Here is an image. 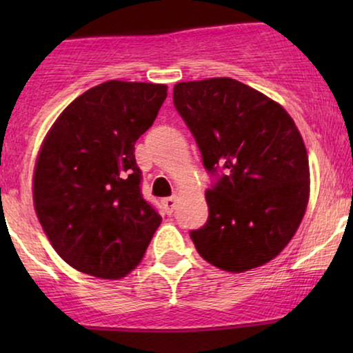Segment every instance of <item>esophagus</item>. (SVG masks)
Segmentation results:
<instances>
[{
    "mask_svg": "<svg viewBox=\"0 0 353 353\" xmlns=\"http://www.w3.org/2000/svg\"><path fill=\"white\" fill-rule=\"evenodd\" d=\"M176 202H177V197H165V199H163V205L165 209V212L171 214L174 209H176Z\"/></svg>",
    "mask_w": 353,
    "mask_h": 353,
    "instance_id": "34e87169",
    "label": "esophagus"
}]
</instances>
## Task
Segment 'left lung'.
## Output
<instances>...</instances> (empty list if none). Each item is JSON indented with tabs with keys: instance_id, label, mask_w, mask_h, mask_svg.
I'll list each match as a JSON object with an SVG mask.
<instances>
[{
	"instance_id": "left-lung-1",
	"label": "left lung",
	"mask_w": 353,
	"mask_h": 353,
	"mask_svg": "<svg viewBox=\"0 0 353 353\" xmlns=\"http://www.w3.org/2000/svg\"><path fill=\"white\" fill-rule=\"evenodd\" d=\"M174 106L192 132L209 219L190 230L197 252L228 272H245L281 254L309 202V157L281 104L241 81L210 78L174 86Z\"/></svg>"
}]
</instances>
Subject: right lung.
Masks as SVG:
<instances>
[{
  "label": "right lung",
  "instance_id": "obj_1",
  "mask_svg": "<svg viewBox=\"0 0 353 353\" xmlns=\"http://www.w3.org/2000/svg\"><path fill=\"white\" fill-rule=\"evenodd\" d=\"M165 98V84L108 81L72 101L44 137L33 176L36 216L79 272L124 277L163 221L141 194L134 144Z\"/></svg>",
  "mask_w": 353,
  "mask_h": 353
}]
</instances>
